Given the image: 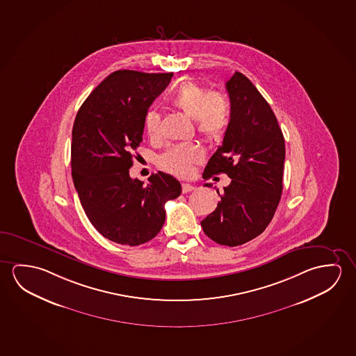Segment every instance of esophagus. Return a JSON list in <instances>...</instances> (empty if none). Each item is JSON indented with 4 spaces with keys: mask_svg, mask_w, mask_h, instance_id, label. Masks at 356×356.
I'll list each match as a JSON object with an SVG mask.
<instances>
[{
    "mask_svg": "<svg viewBox=\"0 0 356 356\" xmlns=\"http://www.w3.org/2000/svg\"><path fill=\"white\" fill-rule=\"evenodd\" d=\"M194 189H195V186H192V184H188V183H183V184H181V192H183V194L193 192Z\"/></svg>",
    "mask_w": 356,
    "mask_h": 356,
    "instance_id": "obj_1",
    "label": "esophagus"
}]
</instances>
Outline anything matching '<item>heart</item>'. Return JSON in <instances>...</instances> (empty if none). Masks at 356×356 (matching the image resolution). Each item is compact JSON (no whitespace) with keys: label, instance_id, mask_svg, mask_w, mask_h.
I'll use <instances>...</instances> for the list:
<instances>
[{"label":"heart","instance_id":"b5f03b06","mask_svg":"<svg viewBox=\"0 0 356 356\" xmlns=\"http://www.w3.org/2000/svg\"><path fill=\"white\" fill-rule=\"evenodd\" d=\"M175 108L195 119L197 132L208 141L220 140L230 122V102L220 92L208 91L203 86L186 81L179 85L170 99ZM143 127L149 138H156L161 127V115L157 110H148L143 118ZM203 161V152L195 145L170 147L159 157L164 170L179 177L193 173L195 164Z\"/></svg>","mask_w":356,"mask_h":356}]
</instances>
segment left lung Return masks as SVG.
<instances>
[{
  "label": "left lung",
  "instance_id": "1",
  "mask_svg": "<svg viewBox=\"0 0 356 356\" xmlns=\"http://www.w3.org/2000/svg\"><path fill=\"white\" fill-rule=\"evenodd\" d=\"M226 90L230 122L203 178L226 173L232 183L218 191L220 202L200 224L213 241L232 248L259 236L272 220L282 194L286 149L271 106L243 74H234Z\"/></svg>",
  "mask_w": 356,
  "mask_h": 356
}]
</instances>
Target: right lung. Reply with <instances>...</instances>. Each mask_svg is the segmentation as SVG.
Here are the masks:
<instances>
[{
    "label": "right lung",
    "instance_id": "add662e5",
    "mask_svg": "<svg viewBox=\"0 0 356 356\" xmlns=\"http://www.w3.org/2000/svg\"><path fill=\"white\" fill-rule=\"evenodd\" d=\"M173 73L118 70L86 97L74 121L72 175L85 214L113 243L137 246L156 236L164 204L179 197L181 183L159 172L143 186L130 168L143 135V118Z\"/></svg>",
    "mask_w": 356,
    "mask_h": 356
}]
</instances>
